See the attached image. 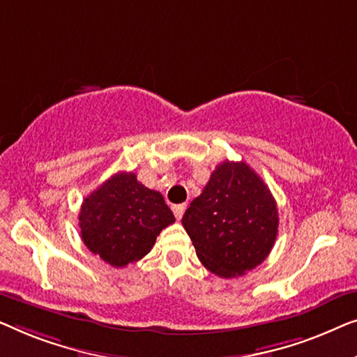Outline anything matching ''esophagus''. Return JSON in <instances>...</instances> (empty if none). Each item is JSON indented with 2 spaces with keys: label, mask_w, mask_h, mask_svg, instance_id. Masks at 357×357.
Here are the masks:
<instances>
[{
  "label": "esophagus",
  "mask_w": 357,
  "mask_h": 357,
  "mask_svg": "<svg viewBox=\"0 0 357 357\" xmlns=\"http://www.w3.org/2000/svg\"><path fill=\"white\" fill-rule=\"evenodd\" d=\"M184 210H185V204L173 205V213H174V217H176L178 220L183 218V215H184Z\"/></svg>",
  "instance_id": "1"
}]
</instances>
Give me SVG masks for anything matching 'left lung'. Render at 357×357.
Segmentation results:
<instances>
[{
  "label": "left lung",
  "instance_id": "left-lung-1",
  "mask_svg": "<svg viewBox=\"0 0 357 357\" xmlns=\"http://www.w3.org/2000/svg\"><path fill=\"white\" fill-rule=\"evenodd\" d=\"M183 227L205 268L223 278L241 277L273 248L277 202L249 165L223 162L185 210Z\"/></svg>",
  "mask_w": 357,
  "mask_h": 357
}]
</instances>
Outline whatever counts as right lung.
Wrapping results in <instances>:
<instances>
[{"label":"right lung","instance_id":"add662e5","mask_svg":"<svg viewBox=\"0 0 357 357\" xmlns=\"http://www.w3.org/2000/svg\"><path fill=\"white\" fill-rule=\"evenodd\" d=\"M174 215L158 190L139 183L134 173H116L85 197L79 228L90 252L113 267H126L150 252Z\"/></svg>","mask_w":357,"mask_h":357}]
</instances>
